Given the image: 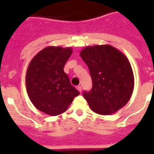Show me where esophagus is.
<instances>
[{"label":"esophagus","mask_w":154,"mask_h":154,"mask_svg":"<svg viewBox=\"0 0 154 154\" xmlns=\"http://www.w3.org/2000/svg\"><path fill=\"white\" fill-rule=\"evenodd\" d=\"M77 90L80 92V93H82V85H78V86L77 87Z\"/></svg>","instance_id":"1"}]
</instances>
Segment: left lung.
<instances>
[{
    "instance_id": "1",
    "label": "left lung",
    "mask_w": 154,
    "mask_h": 154,
    "mask_svg": "<svg viewBox=\"0 0 154 154\" xmlns=\"http://www.w3.org/2000/svg\"><path fill=\"white\" fill-rule=\"evenodd\" d=\"M80 56L86 63L93 87L83 93L94 112L109 115L126 105L134 87L131 65L125 54L109 45L87 46Z\"/></svg>"
}]
</instances>
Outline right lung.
Returning a JSON list of instances; mask_svg holds the SVG:
<instances>
[{
    "label": "right lung",
    "instance_id": "1",
    "mask_svg": "<svg viewBox=\"0 0 154 154\" xmlns=\"http://www.w3.org/2000/svg\"><path fill=\"white\" fill-rule=\"evenodd\" d=\"M72 53L71 47L48 46L29 65L25 77L28 96L37 109L46 114L57 116L64 112L80 94L64 72Z\"/></svg>",
    "mask_w": 154,
    "mask_h": 154
}]
</instances>
